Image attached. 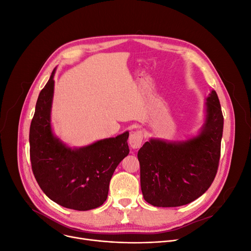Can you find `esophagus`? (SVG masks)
Here are the masks:
<instances>
[{"instance_id":"esophagus-1","label":"esophagus","mask_w":251,"mask_h":251,"mask_svg":"<svg viewBox=\"0 0 251 251\" xmlns=\"http://www.w3.org/2000/svg\"><path fill=\"white\" fill-rule=\"evenodd\" d=\"M143 140V133L140 130H136L134 132H132L129 136V144L130 147L136 150L141 147V143Z\"/></svg>"}]
</instances>
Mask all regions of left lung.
Masks as SVG:
<instances>
[{"label": "left lung", "instance_id": "8db88e82", "mask_svg": "<svg viewBox=\"0 0 251 251\" xmlns=\"http://www.w3.org/2000/svg\"><path fill=\"white\" fill-rule=\"evenodd\" d=\"M224 117L217 92L205 99L203 124L195 135L170 141L150 138L138 151L143 199L160 207L185 205L199 199L216 177Z\"/></svg>", "mask_w": 251, "mask_h": 251}]
</instances>
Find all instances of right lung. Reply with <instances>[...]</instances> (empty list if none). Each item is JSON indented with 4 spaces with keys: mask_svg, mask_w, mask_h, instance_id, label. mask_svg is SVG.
<instances>
[{
    "mask_svg": "<svg viewBox=\"0 0 251 251\" xmlns=\"http://www.w3.org/2000/svg\"><path fill=\"white\" fill-rule=\"evenodd\" d=\"M56 68L38 96L29 130L33 175L44 193L56 203L76 210L100 206L108 197L117 166L129 153V132L81 148L70 147L51 126Z\"/></svg>",
    "mask_w": 251,
    "mask_h": 251,
    "instance_id": "add662e5",
    "label": "right lung"
}]
</instances>
